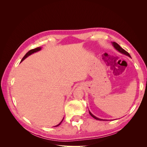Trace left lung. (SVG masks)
<instances>
[{
	"label": "left lung",
	"mask_w": 147,
	"mask_h": 147,
	"mask_svg": "<svg viewBox=\"0 0 147 147\" xmlns=\"http://www.w3.org/2000/svg\"><path fill=\"white\" fill-rule=\"evenodd\" d=\"M112 45H113V46L114 47V48L116 49V50H117V51H118L119 53H122V54H124V55H126V56H128L129 57H131V56H130V55L129 54V53L126 51H125L124 50V49H123L121 47H120L118 43H117L116 42H112ZM89 113H90V114L91 115V116L92 117H93L94 118V119H97V120H100V121H104L105 119H100V118H97L96 117H95L94 115H93L91 112H90V111H89Z\"/></svg>",
	"instance_id": "1"
}]
</instances>
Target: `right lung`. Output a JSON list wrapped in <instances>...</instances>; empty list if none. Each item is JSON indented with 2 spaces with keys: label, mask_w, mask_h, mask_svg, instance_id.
Here are the masks:
<instances>
[{
  "label": "right lung",
  "mask_w": 147,
  "mask_h": 147,
  "mask_svg": "<svg viewBox=\"0 0 147 147\" xmlns=\"http://www.w3.org/2000/svg\"><path fill=\"white\" fill-rule=\"evenodd\" d=\"M41 50V47H37V48H34V49H32V50H30V51H29L27 53H26V54L25 55V56L23 57V59H21V62H22L23 61H24L26 57H28L29 56H30V55H32V54H33V53H36V52H37V51H40ZM63 119H64V118L63 119V120H62L61 121V122L59 124H57V125H56V126H55V127H57V126H58L59 125H60L61 124V123H62V121H63Z\"/></svg>",
  "instance_id": "obj_1"
}]
</instances>
